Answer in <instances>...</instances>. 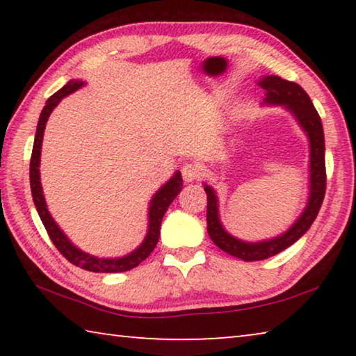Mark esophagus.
<instances>
[{
	"mask_svg": "<svg viewBox=\"0 0 356 356\" xmlns=\"http://www.w3.org/2000/svg\"><path fill=\"white\" fill-rule=\"evenodd\" d=\"M182 176L186 182H193V180L200 179L202 176V166L191 161V163H185L182 168Z\"/></svg>",
	"mask_w": 356,
	"mask_h": 356,
	"instance_id": "1",
	"label": "esophagus"
}]
</instances>
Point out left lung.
Instances as JSON below:
<instances>
[{
    "instance_id": "obj_1",
    "label": "left lung",
    "mask_w": 356,
    "mask_h": 356,
    "mask_svg": "<svg viewBox=\"0 0 356 356\" xmlns=\"http://www.w3.org/2000/svg\"><path fill=\"white\" fill-rule=\"evenodd\" d=\"M261 88L267 92L265 102L268 104L286 105L300 122L303 130L309 136L311 144V196L303 215L297 222L289 229L286 234L268 242L245 243L242 240L234 238L222 229L218 220V207H216V196L210 186H204L207 193V232L212 242L227 254L243 259L246 262L264 261L278 252L284 251L308 231L314 222L318 210L322 207L325 190H327V171H325V140L322 120L309 95L297 83L284 80L281 76H265L261 81Z\"/></svg>"
}]
</instances>
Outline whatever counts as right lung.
Here are the masks:
<instances>
[{"instance_id":"1","label":"right lung","mask_w":356,"mask_h":356,"mask_svg":"<svg viewBox=\"0 0 356 356\" xmlns=\"http://www.w3.org/2000/svg\"><path fill=\"white\" fill-rule=\"evenodd\" d=\"M81 86H83V81L70 80L64 88L59 89L58 92L53 94L51 97L47 100L44 110L40 113L38 130H35L31 161H29V184H31L33 201H34L35 209H38L40 220L47 229L48 237L51 238L53 245L56 246L58 251L61 252V254L67 259L70 264H74L76 267L88 270V272H94V273L127 272V270L135 268L136 265H140L144 261V259L149 257V254L154 251L156 243H159L160 225H161V220H163V215L166 213L170 204L176 200V196L182 191V186H184L182 174L180 172L174 174V177L170 180V182H168L165 186H161V188L156 191V195L154 196V200L150 202V207H149V232L140 248L135 250L134 252H130L129 256H124L119 259H100L75 248V246L69 242L67 237L64 236L61 229L58 227L56 222L53 221L51 215L48 213L44 195H42L40 177H39V161H40L42 138H44V130H45L48 116H50L53 108L63 100V97L76 91V89Z\"/></svg>"}]
</instances>
